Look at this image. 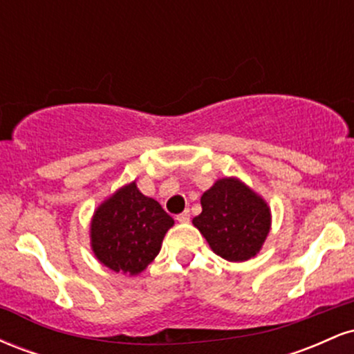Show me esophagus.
Segmentation results:
<instances>
[{
	"mask_svg": "<svg viewBox=\"0 0 354 354\" xmlns=\"http://www.w3.org/2000/svg\"><path fill=\"white\" fill-rule=\"evenodd\" d=\"M176 221H180V223H188V221H189V211L186 209V211H183V213L178 214Z\"/></svg>",
	"mask_w": 354,
	"mask_h": 354,
	"instance_id": "obj_1",
	"label": "esophagus"
}]
</instances>
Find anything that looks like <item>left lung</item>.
Returning a JSON list of instances; mask_svg holds the SVG:
<instances>
[{
	"instance_id": "obj_1",
	"label": "left lung",
	"mask_w": 354,
	"mask_h": 354,
	"mask_svg": "<svg viewBox=\"0 0 354 354\" xmlns=\"http://www.w3.org/2000/svg\"><path fill=\"white\" fill-rule=\"evenodd\" d=\"M201 208L193 225L211 250L228 261L253 258L270 233L268 205L234 178H223L205 191Z\"/></svg>"
}]
</instances>
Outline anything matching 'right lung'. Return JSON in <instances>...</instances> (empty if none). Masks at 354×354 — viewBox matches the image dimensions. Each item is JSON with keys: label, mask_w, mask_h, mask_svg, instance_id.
Instances as JSON below:
<instances>
[{"label": "right lung", "mask_w": 354, "mask_h": 354, "mask_svg": "<svg viewBox=\"0 0 354 354\" xmlns=\"http://www.w3.org/2000/svg\"><path fill=\"white\" fill-rule=\"evenodd\" d=\"M174 219L136 183L121 188L98 209L91 221V246L96 258L116 273L138 274L160 253Z\"/></svg>", "instance_id": "right-lung-1"}]
</instances>
